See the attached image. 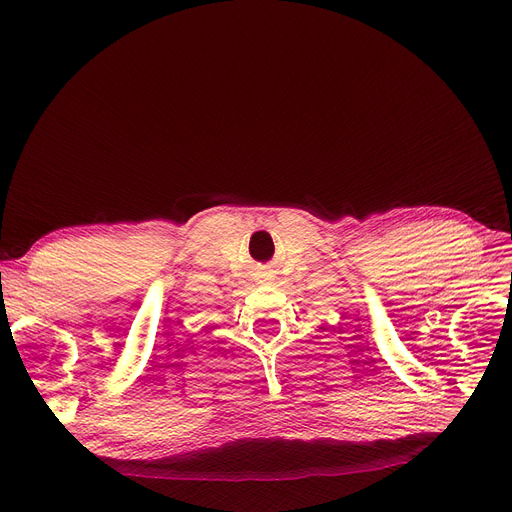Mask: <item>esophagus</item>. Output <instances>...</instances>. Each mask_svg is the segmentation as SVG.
I'll return each instance as SVG.
<instances>
[{
  "label": "esophagus",
  "instance_id": "34e87169",
  "mask_svg": "<svg viewBox=\"0 0 512 512\" xmlns=\"http://www.w3.org/2000/svg\"><path fill=\"white\" fill-rule=\"evenodd\" d=\"M273 275H271V271H269V266H258L256 269V279L258 281H269Z\"/></svg>",
  "mask_w": 512,
  "mask_h": 512
}]
</instances>
